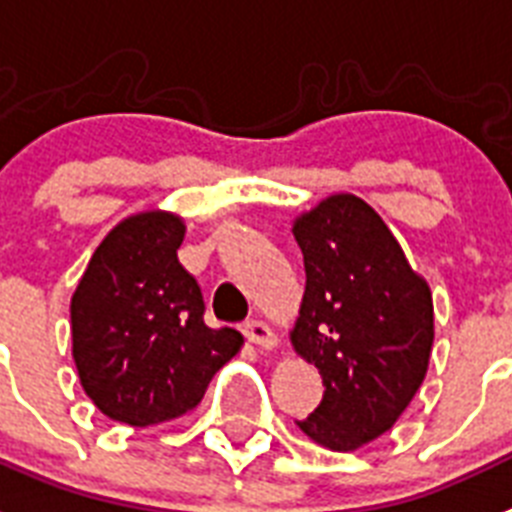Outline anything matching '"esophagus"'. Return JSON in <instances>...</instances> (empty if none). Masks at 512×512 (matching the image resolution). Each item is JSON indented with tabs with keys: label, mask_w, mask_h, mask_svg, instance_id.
<instances>
[{
	"label": "esophagus",
	"mask_w": 512,
	"mask_h": 512,
	"mask_svg": "<svg viewBox=\"0 0 512 512\" xmlns=\"http://www.w3.org/2000/svg\"><path fill=\"white\" fill-rule=\"evenodd\" d=\"M243 332H246V337L253 342V345H259V348H264V350H274L277 345H280V337H277V332H274V329L269 327L264 319H251V322H246Z\"/></svg>",
	"instance_id": "34e87169"
}]
</instances>
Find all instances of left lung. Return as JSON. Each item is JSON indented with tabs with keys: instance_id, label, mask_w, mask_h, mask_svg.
I'll return each instance as SVG.
<instances>
[{
	"instance_id": "left-lung-1",
	"label": "left lung",
	"mask_w": 512,
	"mask_h": 512,
	"mask_svg": "<svg viewBox=\"0 0 512 512\" xmlns=\"http://www.w3.org/2000/svg\"><path fill=\"white\" fill-rule=\"evenodd\" d=\"M293 235L306 293L290 342L327 387L298 429L327 450L353 453L390 432L424 382L432 290L382 217L353 193H332L298 214Z\"/></svg>"
}]
</instances>
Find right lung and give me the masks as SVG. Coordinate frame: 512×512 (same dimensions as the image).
<instances>
[{
    "mask_svg": "<svg viewBox=\"0 0 512 512\" xmlns=\"http://www.w3.org/2000/svg\"><path fill=\"white\" fill-rule=\"evenodd\" d=\"M185 219L146 209L107 232L70 301L83 390L112 421L156 426L193 411L243 348L238 329L204 324L201 287L177 261Z\"/></svg>",
    "mask_w": 512,
    "mask_h": 512,
    "instance_id": "obj_1",
    "label": "right lung"
}]
</instances>
